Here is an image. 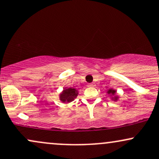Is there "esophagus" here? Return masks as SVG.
<instances>
[{
	"label": "esophagus",
	"mask_w": 159,
	"mask_h": 159,
	"mask_svg": "<svg viewBox=\"0 0 159 159\" xmlns=\"http://www.w3.org/2000/svg\"><path fill=\"white\" fill-rule=\"evenodd\" d=\"M95 86H96V84H95L94 83L89 84H88V87H95Z\"/></svg>",
	"instance_id": "1"
}]
</instances>
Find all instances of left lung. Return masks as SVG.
Listing matches in <instances>:
<instances>
[{
  "mask_svg": "<svg viewBox=\"0 0 159 159\" xmlns=\"http://www.w3.org/2000/svg\"><path fill=\"white\" fill-rule=\"evenodd\" d=\"M107 93L109 95V97H110L111 99L113 100L114 102L118 101V99H119V96L116 95V90H114V89H109L107 91Z\"/></svg>",
  "mask_w": 159,
  "mask_h": 159,
  "instance_id": "obj_1",
  "label": "left lung"
}]
</instances>
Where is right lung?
I'll return each mask as SVG.
<instances>
[{
	"mask_svg": "<svg viewBox=\"0 0 159 159\" xmlns=\"http://www.w3.org/2000/svg\"><path fill=\"white\" fill-rule=\"evenodd\" d=\"M78 95L77 89L73 87H64L63 91L59 94V99L63 103L68 104L74 101L75 98H77Z\"/></svg>",
	"mask_w": 159,
	"mask_h": 159,
	"instance_id": "1",
	"label": "right lung"
}]
</instances>
